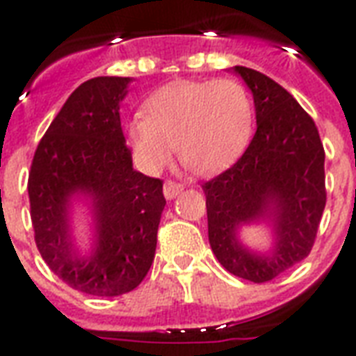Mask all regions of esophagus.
<instances>
[{
	"label": "esophagus",
	"mask_w": 356,
	"mask_h": 356,
	"mask_svg": "<svg viewBox=\"0 0 356 356\" xmlns=\"http://www.w3.org/2000/svg\"><path fill=\"white\" fill-rule=\"evenodd\" d=\"M181 192H183V184L175 183V181H166V183H164V195H166V200L177 197Z\"/></svg>",
	"instance_id": "obj_1"
}]
</instances>
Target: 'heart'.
Listing matches in <instances>:
<instances>
[{"label":"heart","mask_w":356,"mask_h":356,"mask_svg":"<svg viewBox=\"0 0 356 356\" xmlns=\"http://www.w3.org/2000/svg\"><path fill=\"white\" fill-rule=\"evenodd\" d=\"M254 107L233 79L183 81L153 92L127 123V138L147 172L177 155L195 175H214L240 159L253 134Z\"/></svg>","instance_id":"heart-1"}]
</instances>
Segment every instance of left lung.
Here are the masks:
<instances>
[{
    "label": "left lung",
    "instance_id": "8db88e82",
    "mask_svg": "<svg viewBox=\"0 0 356 356\" xmlns=\"http://www.w3.org/2000/svg\"><path fill=\"white\" fill-rule=\"evenodd\" d=\"M253 94L257 133L233 166L203 184L209 242L236 277L266 282L309 257L325 209V151L314 120L268 75L234 66ZM268 219L274 249L254 254L237 229Z\"/></svg>",
    "mask_w": 356,
    "mask_h": 356
}]
</instances>
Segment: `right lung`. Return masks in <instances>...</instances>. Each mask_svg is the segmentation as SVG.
Wrapping results in <instances>:
<instances>
[{
    "label": "right lung",
    "instance_id": "obj_1",
    "mask_svg": "<svg viewBox=\"0 0 356 356\" xmlns=\"http://www.w3.org/2000/svg\"><path fill=\"white\" fill-rule=\"evenodd\" d=\"M131 77L77 86L36 147L29 172L31 222L49 270L83 293L114 298L138 286L155 259L166 200L161 179L133 170L120 122ZM75 199L92 209V243L71 234Z\"/></svg>",
    "mask_w": 356,
    "mask_h": 356
}]
</instances>
